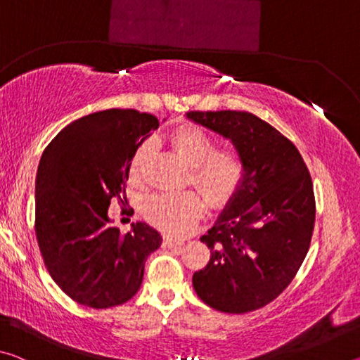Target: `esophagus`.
I'll return each mask as SVG.
<instances>
[{
  "label": "esophagus",
  "instance_id": "obj_1",
  "mask_svg": "<svg viewBox=\"0 0 360 360\" xmlns=\"http://www.w3.org/2000/svg\"><path fill=\"white\" fill-rule=\"evenodd\" d=\"M163 245H165V248H178V246H181L182 243L181 241H176V240H173V238H167L163 240Z\"/></svg>",
  "mask_w": 360,
  "mask_h": 360
}]
</instances>
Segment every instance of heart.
<instances>
[{"label":"heart","mask_w":360,"mask_h":360,"mask_svg":"<svg viewBox=\"0 0 360 360\" xmlns=\"http://www.w3.org/2000/svg\"><path fill=\"white\" fill-rule=\"evenodd\" d=\"M176 152L191 165V181L211 206H224L233 197L243 181L245 165L233 149H214V139L208 131L193 124H184L169 135ZM154 148L144 139L133 152L129 174L133 182L143 178L144 165ZM203 198L195 192L157 193L144 203V216L168 235L182 236L191 231L203 214Z\"/></svg>","instance_id":"heart-1"}]
</instances>
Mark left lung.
<instances>
[{
    "label": "left lung",
    "mask_w": 360,
    "mask_h": 360,
    "mask_svg": "<svg viewBox=\"0 0 360 360\" xmlns=\"http://www.w3.org/2000/svg\"><path fill=\"white\" fill-rule=\"evenodd\" d=\"M186 117L231 139L245 165L238 191L200 238L211 257L193 273V289L217 311H255L288 288L307 257L316 216L311 176L295 146L257 115Z\"/></svg>",
    "instance_id": "obj_1"
}]
</instances>
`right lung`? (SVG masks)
Instances as JSON below:
<instances>
[{
    "instance_id": "add662e5",
    "label": "right lung",
    "mask_w": 360,
    "mask_h": 360,
    "mask_svg": "<svg viewBox=\"0 0 360 360\" xmlns=\"http://www.w3.org/2000/svg\"><path fill=\"white\" fill-rule=\"evenodd\" d=\"M157 127L152 114L106 109L71 122L42 152L36 238L53 281L84 307L129 302L141 288L146 260L162 245L149 224H131L122 235L108 214L111 200L125 192L133 152Z\"/></svg>"
}]
</instances>
